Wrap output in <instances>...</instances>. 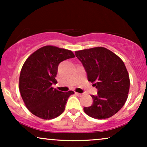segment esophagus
<instances>
[{
  "mask_svg": "<svg viewBox=\"0 0 147 147\" xmlns=\"http://www.w3.org/2000/svg\"><path fill=\"white\" fill-rule=\"evenodd\" d=\"M75 94L77 95H78L79 97H81V96H82V93H79V92H75Z\"/></svg>",
  "mask_w": 147,
  "mask_h": 147,
  "instance_id": "esophagus-1",
  "label": "esophagus"
}]
</instances>
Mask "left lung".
<instances>
[{
    "mask_svg": "<svg viewBox=\"0 0 147 147\" xmlns=\"http://www.w3.org/2000/svg\"><path fill=\"white\" fill-rule=\"evenodd\" d=\"M75 55L83 64L88 81L98 90L97 95H91L93 103L84 107V112L98 119L112 117L128 98L130 79L124 63L103 47L76 51Z\"/></svg>",
    "mask_w": 147,
    "mask_h": 147,
    "instance_id": "8db88e82",
    "label": "left lung"
}]
</instances>
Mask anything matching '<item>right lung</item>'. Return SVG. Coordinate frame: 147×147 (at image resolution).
Here are the masks:
<instances>
[{"instance_id": "right-lung-1", "label": "right lung", "mask_w": 147, "mask_h": 147, "mask_svg": "<svg viewBox=\"0 0 147 147\" xmlns=\"http://www.w3.org/2000/svg\"><path fill=\"white\" fill-rule=\"evenodd\" d=\"M74 57L71 50L45 45L25 61L20 73L19 90L25 106L35 116L51 119L65 110L68 97L74 92H61L52 85L57 82L59 64Z\"/></svg>"}]
</instances>
